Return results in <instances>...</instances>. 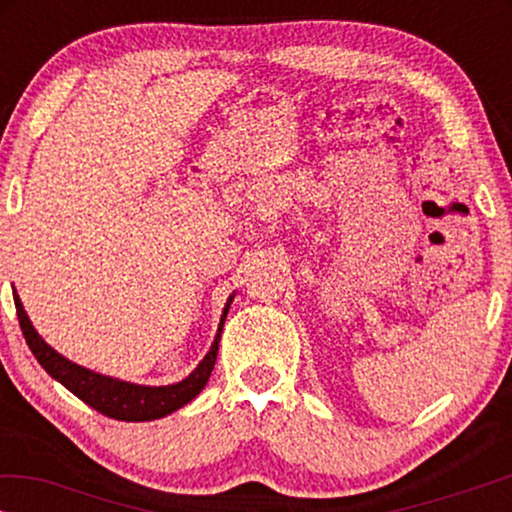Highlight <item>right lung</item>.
Returning <instances> with one entry per match:
<instances>
[{
    "label": "right lung",
    "mask_w": 512,
    "mask_h": 512,
    "mask_svg": "<svg viewBox=\"0 0 512 512\" xmlns=\"http://www.w3.org/2000/svg\"><path fill=\"white\" fill-rule=\"evenodd\" d=\"M233 298L235 293L226 300L212 347H209L205 359L198 363V368L181 382L165 384V387H146V384H132L125 380H116V377L95 373V370L83 368L79 363L69 361L62 354L55 352V349L37 333V328L32 326L23 303H20V296L13 291V300H16V312L20 328H23L25 342L30 345L32 354L37 356L41 368H44L53 380H58L62 387L72 391L74 396H79L83 403H88L90 408H95L97 412H102V415H107L111 419H121V422H151V419L167 417L172 415V412H177L179 408H184L186 403H191L193 398L205 389L209 375H212L214 370L216 354H219L221 331L223 324H226Z\"/></svg>",
    "instance_id": "add662e5"
}]
</instances>
